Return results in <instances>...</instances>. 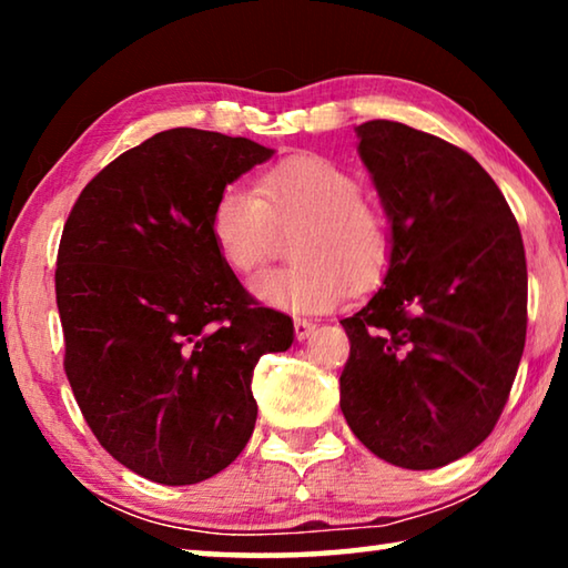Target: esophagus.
Masks as SVG:
<instances>
[{"label": "esophagus", "instance_id": "obj_1", "mask_svg": "<svg viewBox=\"0 0 568 568\" xmlns=\"http://www.w3.org/2000/svg\"><path fill=\"white\" fill-rule=\"evenodd\" d=\"M293 328H295V338H297V341H307V338H311V335L315 333V328H318V325H315L313 321L295 318V321H293Z\"/></svg>", "mask_w": 568, "mask_h": 568}]
</instances>
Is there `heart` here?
<instances>
[{"label": "heart", "mask_w": 568, "mask_h": 568, "mask_svg": "<svg viewBox=\"0 0 568 568\" xmlns=\"http://www.w3.org/2000/svg\"><path fill=\"white\" fill-rule=\"evenodd\" d=\"M361 195V180L338 162L297 155L267 168L257 190L240 182L220 190L210 235L223 263L247 275L275 253L281 230L303 227L301 261L257 275L250 291L285 313H328L353 285L378 283L390 263L386 217Z\"/></svg>", "instance_id": "b5f03b06"}]
</instances>
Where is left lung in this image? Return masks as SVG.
<instances>
[{"mask_svg": "<svg viewBox=\"0 0 568 568\" xmlns=\"http://www.w3.org/2000/svg\"><path fill=\"white\" fill-rule=\"evenodd\" d=\"M355 132L390 220V263L341 321V410L378 458L438 468L488 438L511 393L526 343L521 230L466 150L390 120Z\"/></svg>", "mask_w": 568, "mask_h": 568, "instance_id": "left-lung-1", "label": "left lung"}]
</instances>
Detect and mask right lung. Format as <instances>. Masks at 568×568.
<instances>
[{"label": "right lung", "instance_id": "obj_1", "mask_svg": "<svg viewBox=\"0 0 568 568\" xmlns=\"http://www.w3.org/2000/svg\"><path fill=\"white\" fill-rule=\"evenodd\" d=\"M271 158L247 138L158 132L98 172L64 223L67 381L102 448L155 484H200L233 464L255 428V365L295 338L210 235L217 192Z\"/></svg>", "mask_w": 568, "mask_h": 568}]
</instances>
